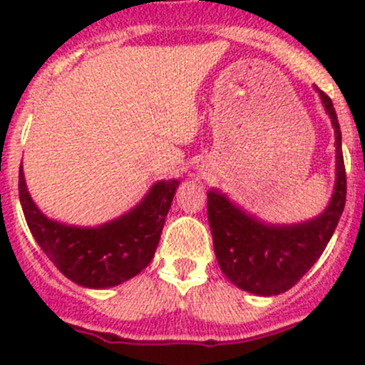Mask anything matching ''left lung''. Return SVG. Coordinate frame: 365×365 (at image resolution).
Listing matches in <instances>:
<instances>
[{
    "label": "left lung",
    "instance_id": "1",
    "mask_svg": "<svg viewBox=\"0 0 365 365\" xmlns=\"http://www.w3.org/2000/svg\"><path fill=\"white\" fill-rule=\"evenodd\" d=\"M319 93L336 134V185L318 217L298 224H268L244 212L220 190H208V224L217 263L237 288L259 297L288 292L318 261L332 238L346 203L341 128L329 95Z\"/></svg>",
    "mask_w": 365,
    "mask_h": 365
}]
</instances>
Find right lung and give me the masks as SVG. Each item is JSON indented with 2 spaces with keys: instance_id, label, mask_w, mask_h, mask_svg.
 <instances>
[{
  "instance_id": "obj_1",
  "label": "right lung",
  "mask_w": 365,
  "mask_h": 365,
  "mask_svg": "<svg viewBox=\"0 0 365 365\" xmlns=\"http://www.w3.org/2000/svg\"><path fill=\"white\" fill-rule=\"evenodd\" d=\"M178 180L157 182L130 212L97 227L49 219L33 203L19 169V200L29 231L58 270L83 288H113L145 270L159 245Z\"/></svg>"
}]
</instances>
